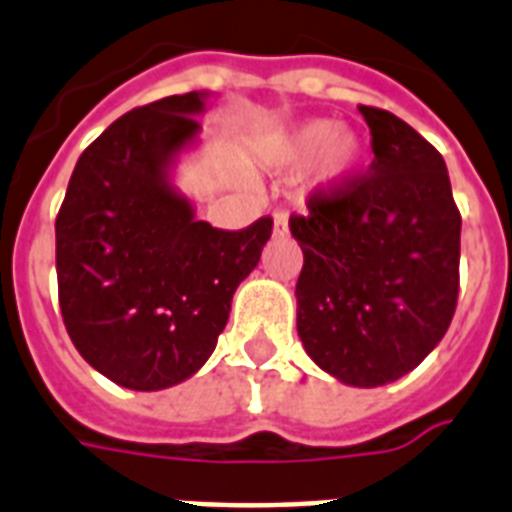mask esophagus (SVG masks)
<instances>
[{"label": "esophagus", "instance_id": "obj_1", "mask_svg": "<svg viewBox=\"0 0 512 512\" xmlns=\"http://www.w3.org/2000/svg\"><path fill=\"white\" fill-rule=\"evenodd\" d=\"M274 227H272V232H274V238H285L287 235V214L285 211H274Z\"/></svg>", "mask_w": 512, "mask_h": 512}]
</instances>
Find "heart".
I'll list each match as a JSON object with an SVG mask.
<instances>
[{
	"instance_id": "1",
	"label": "heart",
	"mask_w": 512,
	"mask_h": 512,
	"mask_svg": "<svg viewBox=\"0 0 512 512\" xmlns=\"http://www.w3.org/2000/svg\"><path fill=\"white\" fill-rule=\"evenodd\" d=\"M274 156L285 167L311 162V183L324 193H340L361 172L366 149L350 128H337L332 120H306L282 135Z\"/></svg>"
}]
</instances>
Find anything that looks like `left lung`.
<instances>
[{"instance_id": "left-lung-1", "label": "left lung", "mask_w": 512, "mask_h": 512, "mask_svg": "<svg viewBox=\"0 0 512 512\" xmlns=\"http://www.w3.org/2000/svg\"><path fill=\"white\" fill-rule=\"evenodd\" d=\"M358 112L374 162L290 219L303 251L295 298L311 361L342 384L379 387L416 369L453 322L460 211L432 143L392 112Z\"/></svg>"}]
</instances>
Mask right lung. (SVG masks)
Here are the masks:
<instances>
[{
    "label": "right lung",
    "mask_w": 512,
    "mask_h": 512,
    "mask_svg": "<svg viewBox=\"0 0 512 512\" xmlns=\"http://www.w3.org/2000/svg\"><path fill=\"white\" fill-rule=\"evenodd\" d=\"M206 91L122 114L80 154L57 217L59 308L99 374L156 392L217 348L232 295L256 269L272 219L227 232L196 219L172 183L198 146Z\"/></svg>",
    "instance_id": "right-lung-1"
}]
</instances>
